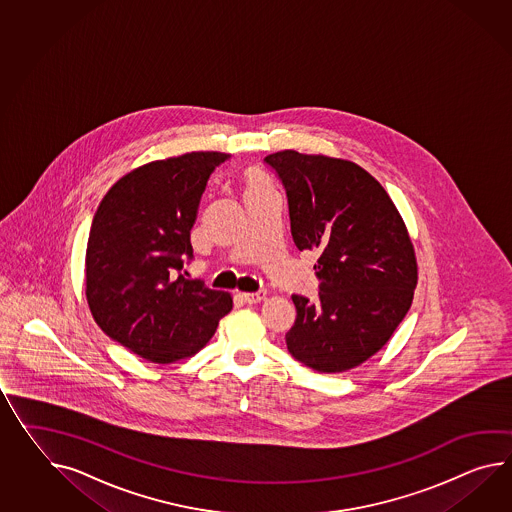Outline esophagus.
<instances>
[{
	"label": "esophagus",
	"mask_w": 512,
	"mask_h": 512,
	"mask_svg": "<svg viewBox=\"0 0 512 512\" xmlns=\"http://www.w3.org/2000/svg\"><path fill=\"white\" fill-rule=\"evenodd\" d=\"M242 298L246 303H259L266 298V290H257V292H244Z\"/></svg>",
	"instance_id": "esophagus-1"
}]
</instances>
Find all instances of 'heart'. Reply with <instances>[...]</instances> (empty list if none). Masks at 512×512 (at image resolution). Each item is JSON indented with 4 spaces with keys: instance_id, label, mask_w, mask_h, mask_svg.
<instances>
[{
    "instance_id": "obj_1",
    "label": "heart",
    "mask_w": 512,
    "mask_h": 512,
    "mask_svg": "<svg viewBox=\"0 0 512 512\" xmlns=\"http://www.w3.org/2000/svg\"><path fill=\"white\" fill-rule=\"evenodd\" d=\"M246 185H248V192H261V190H268L266 183L262 181L261 177H257V175L253 174L248 175Z\"/></svg>"
}]
</instances>
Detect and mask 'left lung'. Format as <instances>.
Masks as SVG:
<instances>
[{
    "mask_svg": "<svg viewBox=\"0 0 512 512\" xmlns=\"http://www.w3.org/2000/svg\"><path fill=\"white\" fill-rule=\"evenodd\" d=\"M287 190L298 250H318L316 300L294 294L287 333L294 359L316 372H346L383 348L411 309L418 266L387 190L361 166L294 150L264 157Z\"/></svg>",
    "mask_w": 512,
    "mask_h": 512,
    "instance_id": "1",
    "label": "left lung"
}]
</instances>
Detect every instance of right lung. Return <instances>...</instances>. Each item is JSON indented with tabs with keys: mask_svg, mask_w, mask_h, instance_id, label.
I'll list each match as a JSON object with an SVG mask.
<instances>
[{
	"mask_svg": "<svg viewBox=\"0 0 512 512\" xmlns=\"http://www.w3.org/2000/svg\"><path fill=\"white\" fill-rule=\"evenodd\" d=\"M231 155L192 151L116 181L94 214L87 301L107 337L157 364L194 355L233 309L231 294L181 274L190 229L216 166Z\"/></svg>",
	"mask_w": 512,
	"mask_h": 512,
	"instance_id": "obj_1",
	"label": "right lung"
}]
</instances>
